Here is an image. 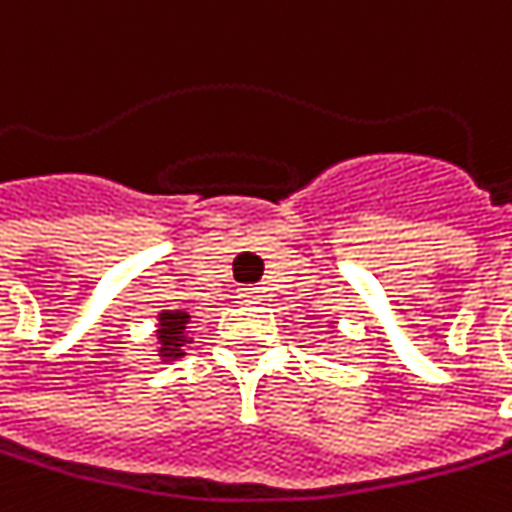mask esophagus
<instances>
[{"label":"esophagus","instance_id":"1","mask_svg":"<svg viewBox=\"0 0 512 512\" xmlns=\"http://www.w3.org/2000/svg\"><path fill=\"white\" fill-rule=\"evenodd\" d=\"M239 299H244V302H259L262 299V288L244 285V288H239Z\"/></svg>","mask_w":512,"mask_h":512}]
</instances>
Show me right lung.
Wrapping results in <instances>:
<instances>
[{
	"instance_id": "add662e5",
	"label": "right lung",
	"mask_w": 512,
	"mask_h": 512,
	"mask_svg": "<svg viewBox=\"0 0 512 512\" xmlns=\"http://www.w3.org/2000/svg\"><path fill=\"white\" fill-rule=\"evenodd\" d=\"M187 322H190V317L181 314V311H175V314H161V331H158L161 357H178V354H181Z\"/></svg>"
}]
</instances>
